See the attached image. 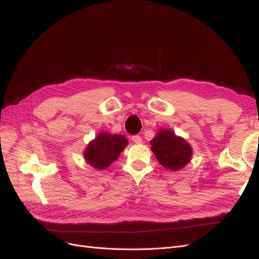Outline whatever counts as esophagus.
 I'll use <instances>...</instances> for the list:
<instances>
[{
  "label": "esophagus",
  "mask_w": 259,
  "mask_h": 259,
  "mask_svg": "<svg viewBox=\"0 0 259 259\" xmlns=\"http://www.w3.org/2000/svg\"><path fill=\"white\" fill-rule=\"evenodd\" d=\"M132 140L135 144H142V137H140L139 135H134V136L132 137Z\"/></svg>",
  "instance_id": "34e87169"
}]
</instances>
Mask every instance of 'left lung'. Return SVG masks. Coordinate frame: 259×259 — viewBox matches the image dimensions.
<instances>
[{"label": "left lung", "mask_w": 259, "mask_h": 259, "mask_svg": "<svg viewBox=\"0 0 259 259\" xmlns=\"http://www.w3.org/2000/svg\"><path fill=\"white\" fill-rule=\"evenodd\" d=\"M151 146L161 165L170 170L182 169L192 155L190 145L168 130L160 131L151 140Z\"/></svg>", "instance_id": "obj_1"}]
</instances>
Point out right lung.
<instances>
[{
    "instance_id": "1",
    "label": "right lung",
    "mask_w": 259,
    "mask_h": 259,
    "mask_svg": "<svg viewBox=\"0 0 259 259\" xmlns=\"http://www.w3.org/2000/svg\"><path fill=\"white\" fill-rule=\"evenodd\" d=\"M127 146V139L123 135H111L100 133L84 151L85 160L90 165L105 169L117 159L123 149Z\"/></svg>"
}]
</instances>
